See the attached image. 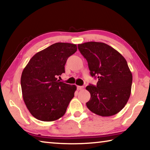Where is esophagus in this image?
Instances as JSON below:
<instances>
[{"label": "esophagus", "mask_w": 150, "mask_h": 150, "mask_svg": "<svg viewBox=\"0 0 150 150\" xmlns=\"http://www.w3.org/2000/svg\"><path fill=\"white\" fill-rule=\"evenodd\" d=\"M83 88H84V87H83V86H77L78 90H83Z\"/></svg>", "instance_id": "esophagus-1"}]
</instances>
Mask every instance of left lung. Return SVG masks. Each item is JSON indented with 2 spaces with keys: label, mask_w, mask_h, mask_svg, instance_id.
<instances>
[{
  "label": "left lung",
  "mask_w": 150,
  "mask_h": 150,
  "mask_svg": "<svg viewBox=\"0 0 150 150\" xmlns=\"http://www.w3.org/2000/svg\"><path fill=\"white\" fill-rule=\"evenodd\" d=\"M78 49L87 61L91 75L98 79L96 85L86 87L91 94L87 108L101 116L116 115L125 106L131 93L132 75L125 58L102 42L83 43Z\"/></svg>",
  "instance_id": "1"
}]
</instances>
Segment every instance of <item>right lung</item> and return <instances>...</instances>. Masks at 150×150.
<instances>
[{
    "label": "right lung",
    "instance_id": "obj_1",
    "mask_svg": "<svg viewBox=\"0 0 150 150\" xmlns=\"http://www.w3.org/2000/svg\"><path fill=\"white\" fill-rule=\"evenodd\" d=\"M76 44L55 43L38 52L21 76L23 99L31 115L41 121H54L65 115L77 87L57 79L65 73L68 57L77 52Z\"/></svg>",
    "mask_w": 150,
    "mask_h": 150
}]
</instances>
